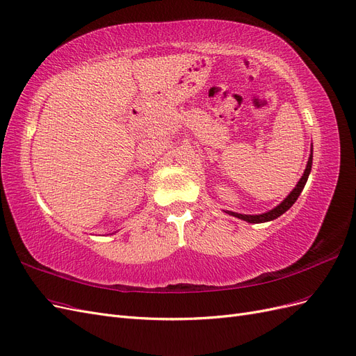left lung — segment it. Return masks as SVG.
I'll return each mask as SVG.
<instances>
[{
    "instance_id": "obj_1",
    "label": "left lung",
    "mask_w": 356,
    "mask_h": 356,
    "mask_svg": "<svg viewBox=\"0 0 356 356\" xmlns=\"http://www.w3.org/2000/svg\"><path fill=\"white\" fill-rule=\"evenodd\" d=\"M312 162H313V145H312V149H310V156H309V161H307V165H306V170H304L301 179L298 180V184L296 185V188H293L288 197L283 200L280 204H277L274 209L266 211V213H261V215H243V213H236V211H229V210H223L225 213H228L229 216H234V218H238L241 220H246L249 223H262V222H270V220H274L277 219L279 216H282L283 213L288 211L293 202H296L301 194V191L304 189V186H306L307 184V179H309V175L312 171Z\"/></svg>"
}]
</instances>
